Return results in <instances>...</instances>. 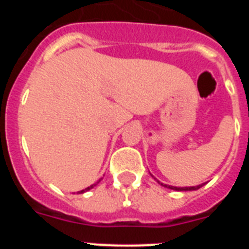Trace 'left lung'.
I'll use <instances>...</instances> for the list:
<instances>
[{
	"label": "left lung",
	"mask_w": 249,
	"mask_h": 249,
	"mask_svg": "<svg viewBox=\"0 0 249 249\" xmlns=\"http://www.w3.org/2000/svg\"><path fill=\"white\" fill-rule=\"evenodd\" d=\"M152 177H153V176H152ZM155 179L160 184V186H163V187H166V188H169V190H173V191H196V190H198V188H201V187L204 184V183H202V184H198V186H193V187H175V186H169V184L162 183V182L158 181L157 178H155Z\"/></svg>",
	"instance_id": "obj_1"
}]
</instances>
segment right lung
<instances>
[{
	"label": "right lung",
	"instance_id": "1",
	"mask_svg": "<svg viewBox=\"0 0 249 249\" xmlns=\"http://www.w3.org/2000/svg\"><path fill=\"white\" fill-rule=\"evenodd\" d=\"M101 179H102V178H101ZM101 179H100V181H101ZM100 181H98V182H100ZM98 182H97V183H98ZM97 183H93V184H92V186L87 187V188H85V190H82V191H78V192H77V193H85V192H87V191H89V190H91V188H93L94 186H97Z\"/></svg>",
	"mask_w": 249,
	"mask_h": 249
}]
</instances>
